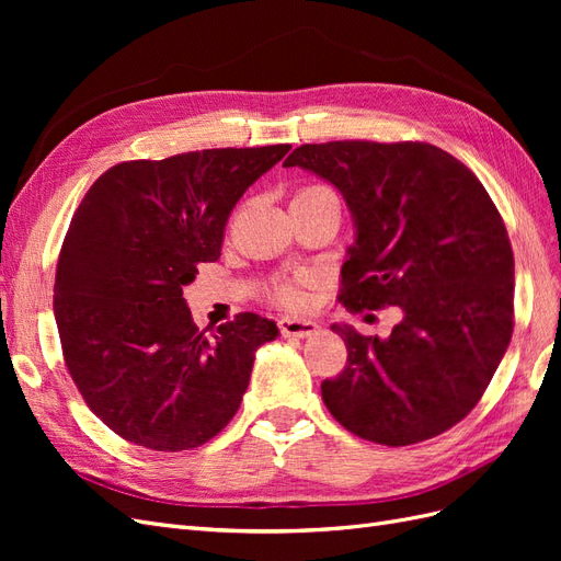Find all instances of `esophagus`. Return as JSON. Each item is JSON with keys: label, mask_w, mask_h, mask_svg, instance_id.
<instances>
[{"label": "esophagus", "mask_w": 561, "mask_h": 561, "mask_svg": "<svg viewBox=\"0 0 561 561\" xmlns=\"http://www.w3.org/2000/svg\"><path fill=\"white\" fill-rule=\"evenodd\" d=\"M278 328L285 336H297V339H304V336H311L320 330V325L316 320L311 318H290L285 316L278 320Z\"/></svg>", "instance_id": "obj_1"}]
</instances>
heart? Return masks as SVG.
<instances>
[{"label":"heart","mask_w":561,"mask_h":561,"mask_svg":"<svg viewBox=\"0 0 561 561\" xmlns=\"http://www.w3.org/2000/svg\"><path fill=\"white\" fill-rule=\"evenodd\" d=\"M330 194H332V192L328 190V186H322V184H309V186H304V190H299L293 201H299V198H316V196H330ZM276 297H278L283 304H287V307H297V304H301L299 283H295V280L278 283V285H276Z\"/></svg>","instance_id":"heart-1"}]
</instances>
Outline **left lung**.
Returning a JSON list of instances; mask_svg holds the SVG:
<instances>
[{
    "label": "left lung",
    "instance_id": "obj_1",
    "mask_svg": "<svg viewBox=\"0 0 561 561\" xmlns=\"http://www.w3.org/2000/svg\"><path fill=\"white\" fill-rule=\"evenodd\" d=\"M283 165L334 184L351 210L344 307L402 316L383 339L334 322L348 360L322 381V402L346 431L388 447L449 431L480 402L513 336L515 260L494 201L428 142L301 145Z\"/></svg>",
    "mask_w": 561,
    "mask_h": 561
}]
</instances>
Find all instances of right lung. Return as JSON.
<instances>
[{
  "instance_id": "right-lung-1",
  "label": "right lung",
  "mask_w": 561,
  "mask_h": 561,
  "mask_svg": "<svg viewBox=\"0 0 561 561\" xmlns=\"http://www.w3.org/2000/svg\"><path fill=\"white\" fill-rule=\"evenodd\" d=\"M290 145L186 151L100 175L67 229L54 285L65 365L91 412L154 451L208 443L239 412L274 320L239 313L213 336L182 297L215 262L229 213Z\"/></svg>"
}]
</instances>
